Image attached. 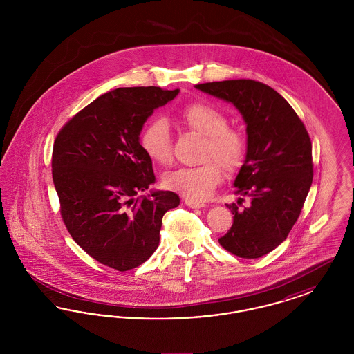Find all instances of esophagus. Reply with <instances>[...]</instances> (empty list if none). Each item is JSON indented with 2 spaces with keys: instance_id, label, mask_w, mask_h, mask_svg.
I'll use <instances>...</instances> for the list:
<instances>
[{
  "instance_id": "1",
  "label": "esophagus",
  "mask_w": 354,
  "mask_h": 354,
  "mask_svg": "<svg viewBox=\"0 0 354 354\" xmlns=\"http://www.w3.org/2000/svg\"><path fill=\"white\" fill-rule=\"evenodd\" d=\"M185 205L189 207V208H203L205 204L202 202H194V201H189V199H185Z\"/></svg>"
}]
</instances>
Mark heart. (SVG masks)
I'll return each instance as SVG.
<instances>
[{
  "mask_svg": "<svg viewBox=\"0 0 354 354\" xmlns=\"http://www.w3.org/2000/svg\"><path fill=\"white\" fill-rule=\"evenodd\" d=\"M187 130L204 136L201 160L196 167H182L165 175L163 183L194 202L208 199L223 179V171L241 167L247 155L244 135L228 127V120L218 109L204 102L185 104L179 113ZM140 146L152 162L169 166L172 162V135L165 119H153L140 135Z\"/></svg>",
  "mask_w": 354,
  "mask_h": 354,
  "instance_id": "heart-1",
  "label": "heart"
}]
</instances>
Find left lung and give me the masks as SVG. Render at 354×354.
Segmentation results:
<instances>
[{
  "mask_svg": "<svg viewBox=\"0 0 354 354\" xmlns=\"http://www.w3.org/2000/svg\"><path fill=\"white\" fill-rule=\"evenodd\" d=\"M234 103L247 123V155L235 179V194L248 196L227 204L234 215L220 245L243 259H257L280 245L299 219L313 179L312 142L292 106L268 84L231 80L195 86Z\"/></svg>",
  "mask_w": 354,
  "mask_h": 354,
  "instance_id": "1",
  "label": "left lung"
}]
</instances>
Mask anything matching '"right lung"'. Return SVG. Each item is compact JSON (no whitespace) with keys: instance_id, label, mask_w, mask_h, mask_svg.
Wrapping results in <instances>:
<instances>
[{"instance_id":"obj_1","label":"right lung","mask_w":354,"mask_h":354,"mask_svg":"<svg viewBox=\"0 0 354 354\" xmlns=\"http://www.w3.org/2000/svg\"><path fill=\"white\" fill-rule=\"evenodd\" d=\"M178 93L119 87L77 113L54 140L51 174L68 234L113 270L149 260L159 245L163 215L180 202L172 191L136 198L155 182L139 134L153 110Z\"/></svg>"}]
</instances>
